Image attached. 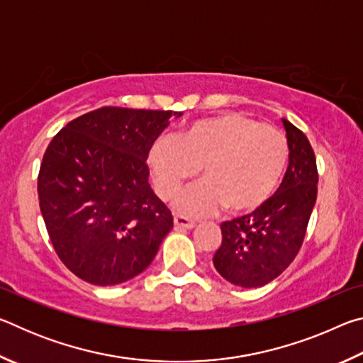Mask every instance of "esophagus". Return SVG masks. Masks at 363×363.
Wrapping results in <instances>:
<instances>
[{"label": "esophagus", "instance_id": "obj_1", "mask_svg": "<svg viewBox=\"0 0 363 363\" xmlns=\"http://www.w3.org/2000/svg\"><path fill=\"white\" fill-rule=\"evenodd\" d=\"M174 227H176V229H192V227H195V220L189 219L186 216H176L174 218Z\"/></svg>", "mask_w": 363, "mask_h": 363}]
</instances>
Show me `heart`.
<instances>
[{"label": "heart", "mask_w": 363, "mask_h": 363, "mask_svg": "<svg viewBox=\"0 0 363 363\" xmlns=\"http://www.w3.org/2000/svg\"><path fill=\"white\" fill-rule=\"evenodd\" d=\"M288 153L281 131L243 113L224 112L192 121L177 139L157 138L147 162L163 199H171L201 167L205 179L176 200L184 213L210 214L225 205L232 213H250L267 203L277 190Z\"/></svg>", "instance_id": "heart-1"}]
</instances>
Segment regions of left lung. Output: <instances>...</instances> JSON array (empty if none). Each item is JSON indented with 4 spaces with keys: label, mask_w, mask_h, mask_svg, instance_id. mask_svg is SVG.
<instances>
[{
    "label": "left lung",
    "mask_w": 363,
    "mask_h": 363,
    "mask_svg": "<svg viewBox=\"0 0 363 363\" xmlns=\"http://www.w3.org/2000/svg\"><path fill=\"white\" fill-rule=\"evenodd\" d=\"M284 121L290 160L284 181L267 203L220 224L223 243L213 256L230 284L257 288L277 279L296 257L317 200V163L309 139Z\"/></svg>",
    "instance_id": "obj_1"
}]
</instances>
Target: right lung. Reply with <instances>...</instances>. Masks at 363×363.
Wrapping results in <instances>:
<instances>
[{"mask_svg":"<svg viewBox=\"0 0 363 363\" xmlns=\"http://www.w3.org/2000/svg\"><path fill=\"white\" fill-rule=\"evenodd\" d=\"M173 110L102 107L72 120L49 143L38 174L40 210L67 269L112 286L136 277L173 229L149 184L150 145Z\"/></svg>","mask_w":363,"mask_h":363,"instance_id":"right-lung-1","label":"right lung"}]
</instances>
